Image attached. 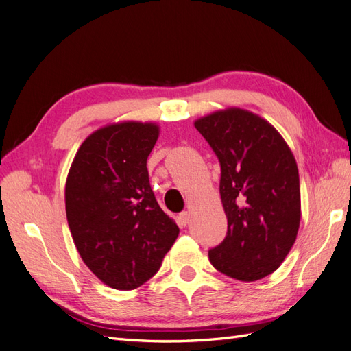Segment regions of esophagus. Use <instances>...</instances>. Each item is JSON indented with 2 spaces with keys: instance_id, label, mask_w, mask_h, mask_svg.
<instances>
[{
  "instance_id": "34e87169",
  "label": "esophagus",
  "mask_w": 351,
  "mask_h": 351,
  "mask_svg": "<svg viewBox=\"0 0 351 351\" xmlns=\"http://www.w3.org/2000/svg\"><path fill=\"white\" fill-rule=\"evenodd\" d=\"M178 222H180V226H187L189 222H190V212L189 210H184V212H182V214L178 215Z\"/></svg>"
}]
</instances>
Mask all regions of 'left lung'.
<instances>
[{
    "label": "left lung",
    "mask_w": 351,
    "mask_h": 351,
    "mask_svg": "<svg viewBox=\"0 0 351 351\" xmlns=\"http://www.w3.org/2000/svg\"><path fill=\"white\" fill-rule=\"evenodd\" d=\"M218 156L219 195L228 230L209 250L214 267L240 281H258L280 268L300 226L295 159L277 129L241 108L195 121Z\"/></svg>",
    "instance_id": "left-lung-1"
}]
</instances>
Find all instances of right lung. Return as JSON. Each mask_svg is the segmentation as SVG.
I'll use <instances>...</instances> for the list:
<instances>
[{
    "instance_id": "add662e5",
    "label": "right lung",
    "mask_w": 351,
    "mask_h": 351,
    "mask_svg": "<svg viewBox=\"0 0 351 351\" xmlns=\"http://www.w3.org/2000/svg\"><path fill=\"white\" fill-rule=\"evenodd\" d=\"M158 136L154 123L105 125L84 139L67 176L74 244L86 267L115 290L154 277L180 232L159 208L146 168Z\"/></svg>"
}]
</instances>
